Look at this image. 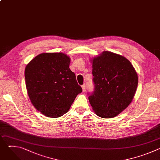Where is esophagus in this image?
Returning <instances> with one entry per match:
<instances>
[{
	"label": "esophagus",
	"instance_id": "esophagus-1",
	"mask_svg": "<svg viewBox=\"0 0 160 160\" xmlns=\"http://www.w3.org/2000/svg\"><path fill=\"white\" fill-rule=\"evenodd\" d=\"M82 88L83 92H84V91L85 90V84H83V85H82Z\"/></svg>",
	"mask_w": 160,
	"mask_h": 160
}]
</instances>
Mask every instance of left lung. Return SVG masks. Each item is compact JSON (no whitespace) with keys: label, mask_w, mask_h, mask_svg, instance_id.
Returning a JSON list of instances; mask_svg holds the SVG:
<instances>
[{"label":"left lung","mask_w":160,"mask_h":160,"mask_svg":"<svg viewBox=\"0 0 160 160\" xmlns=\"http://www.w3.org/2000/svg\"><path fill=\"white\" fill-rule=\"evenodd\" d=\"M94 93L88 97L98 116L117 117L132 101L138 85V75L132 63L124 56L103 51L91 59Z\"/></svg>","instance_id":"1"}]
</instances>
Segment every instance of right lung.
Returning a JSON list of instances; mask_svg holds the SVG:
<instances>
[{
    "label": "right lung",
    "mask_w": 160,
    "mask_h": 160,
    "mask_svg": "<svg viewBox=\"0 0 160 160\" xmlns=\"http://www.w3.org/2000/svg\"><path fill=\"white\" fill-rule=\"evenodd\" d=\"M71 59L62 52L42 53L25 70L28 96L43 115L58 118L69 111L82 89L70 69Z\"/></svg>",
    "instance_id": "right-lung-1"
}]
</instances>
